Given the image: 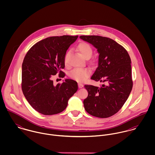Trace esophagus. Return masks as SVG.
<instances>
[{
	"instance_id": "1",
	"label": "esophagus",
	"mask_w": 155,
	"mask_h": 155,
	"mask_svg": "<svg viewBox=\"0 0 155 155\" xmlns=\"http://www.w3.org/2000/svg\"><path fill=\"white\" fill-rule=\"evenodd\" d=\"M78 87H79V88H82L84 87V85L81 84H78Z\"/></svg>"
}]
</instances>
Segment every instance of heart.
Here are the masks:
<instances>
[{
	"label": "heart",
	"mask_w": 155,
	"mask_h": 155,
	"mask_svg": "<svg viewBox=\"0 0 155 155\" xmlns=\"http://www.w3.org/2000/svg\"><path fill=\"white\" fill-rule=\"evenodd\" d=\"M78 48L82 56L86 59L89 58L92 54V49L91 46L86 42H81L78 46ZM70 54V51H68L64 56V64L68 63V58ZM91 74L90 70L88 68H74L70 73V76L74 80L79 82H84Z\"/></svg>",
	"instance_id": "b5f03b06"
}]
</instances>
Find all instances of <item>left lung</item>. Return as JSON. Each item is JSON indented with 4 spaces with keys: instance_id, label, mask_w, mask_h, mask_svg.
Listing matches in <instances>:
<instances>
[{
    "instance_id": "obj_1",
    "label": "left lung",
    "mask_w": 155,
    "mask_h": 155,
    "mask_svg": "<svg viewBox=\"0 0 155 155\" xmlns=\"http://www.w3.org/2000/svg\"><path fill=\"white\" fill-rule=\"evenodd\" d=\"M99 54L98 65L91 79L104 83L100 88L85 85L88 95L84 100L92 116L106 118L119 110L133 88L131 61L127 50L113 39L100 36H81Z\"/></svg>"
}]
</instances>
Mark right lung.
I'll use <instances>...</instances> for the list:
<instances>
[{"label": "right lung", "mask_w": 155, "mask_h": 155, "mask_svg": "<svg viewBox=\"0 0 155 155\" xmlns=\"http://www.w3.org/2000/svg\"><path fill=\"white\" fill-rule=\"evenodd\" d=\"M78 36H52L34 45L27 52L22 64V92L31 106L45 115L64 110L69 98L78 91V83L67 79L54 85L52 78L65 67L64 56Z\"/></svg>", "instance_id": "right-lung-1"}]
</instances>
